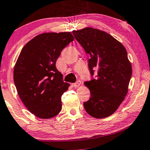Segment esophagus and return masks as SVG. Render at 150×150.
I'll return each mask as SVG.
<instances>
[{
  "label": "esophagus",
  "mask_w": 150,
  "mask_h": 150,
  "mask_svg": "<svg viewBox=\"0 0 150 150\" xmlns=\"http://www.w3.org/2000/svg\"><path fill=\"white\" fill-rule=\"evenodd\" d=\"M80 84H81V81H77V82H75V83H72V84H71V85H72L73 87L77 88V87H78V86H80Z\"/></svg>",
  "instance_id": "obj_1"
}]
</instances>
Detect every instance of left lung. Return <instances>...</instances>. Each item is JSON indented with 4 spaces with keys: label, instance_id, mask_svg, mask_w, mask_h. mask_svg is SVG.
Listing matches in <instances>:
<instances>
[{
    "label": "left lung",
    "instance_id": "obj_1",
    "mask_svg": "<svg viewBox=\"0 0 150 150\" xmlns=\"http://www.w3.org/2000/svg\"><path fill=\"white\" fill-rule=\"evenodd\" d=\"M82 46L88 60L92 78L84 82L90 98L83 103L88 114L107 117L116 111L128 92L131 64L123 45L104 31L86 28L71 32Z\"/></svg>",
    "mask_w": 150,
    "mask_h": 150
}]
</instances>
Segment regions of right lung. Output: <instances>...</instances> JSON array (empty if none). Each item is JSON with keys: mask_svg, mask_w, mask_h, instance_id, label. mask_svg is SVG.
I'll return each instance as SVG.
<instances>
[{"mask_svg": "<svg viewBox=\"0 0 150 150\" xmlns=\"http://www.w3.org/2000/svg\"><path fill=\"white\" fill-rule=\"evenodd\" d=\"M73 40L70 33H43L28 42L19 55L15 86L26 108L38 117H53L62 109L61 96L70 84L63 81L56 62Z\"/></svg>", "mask_w": 150, "mask_h": 150, "instance_id": "1", "label": "right lung"}]
</instances>
